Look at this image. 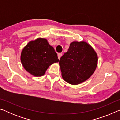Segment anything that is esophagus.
I'll return each instance as SVG.
<instances>
[{
    "label": "esophagus",
    "instance_id": "34e87169",
    "mask_svg": "<svg viewBox=\"0 0 120 120\" xmlns=\"http://www.w3.org/2000/svg\"><path fill=\"white\" fill-rule=\"evenodd\" d=\"M62 55V53H59L58 54V57L59 59H60V58L61 57V56Z\"/></svg>",
    "mask_w": 120,
    "mask_h": 120
}]
</instances>
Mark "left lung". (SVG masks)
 Listing matches in <instances>:
<instances>
[{
	"label": "left lung",
	"mask_w": 120,
	"mask_h": 120,
	"mask_svg": "<svg viewBox=\"0 0 120 120\" xmlns=\"http://www.w3.org/2000/svg\"><path fill=\"white\" fill-rule=\"evenodd\" d=\"M98 58L96 52L85 42H73L59 61L64 79L72 85L86 81L94 72Z\"/></svg>",
	"instance_id": "left-lung-1"
}]
</instances>
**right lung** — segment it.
<instances>
[{"label":"right lung","instance_id":"1","mask_svg":"<svg viewBox=\"0 0 120 120\" xmlns=\"http://www.w3.org/2000/svg\"><path fill=\"white\" fill-rule=\"evenodd\" d=\"M22 64L25 69L34 76L44 75L50 65L59 59L54 48L45 38H38L30 42L22 50Z\"/></svg>","mask_w":120,"mask_h":120}]
</instances>
